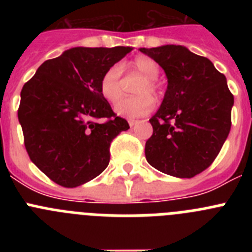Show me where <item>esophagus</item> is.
Returning <instances> with one entry per match:
<instances>
[{"label": "esophagus", "mask_w": 252, "mask_h": 252, "mask_svg": "<svg viewBox=\"0 0 252 252\" xmlns=\"http://www.w3.org/2000/svg\"><path fill=\"white\" fill-rule=\"evenodd\" d=\"M137 124V121L136 120H130V121H128V125H130V127H133V126H135V125Z\"/></svg>", "instance_id": "obj_1"}]
</instances>
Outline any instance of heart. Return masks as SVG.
Returning a JSON list of instances; mask_svg holds the SVG:
<instances>
[{
    "label": "heart",
    "instance_id": "b5f03b06",
    "mask_svg": "<svg viewBox=\"0 0 252 252\" xmlns=\"http://www.w3.org/2000/svg\"><path fill=\"white\" fill-rule=\"evenodd\" d=\"M128 69L144 77V79L135 91L136 97L120 101L115 106V112L125 119L135 120L149 115L155 107V102L148 94L154 97L159 95L160 90L157 83L159 65L151 58L139 57L128 64ZM121 66L115 64L104 70L99 79V92L110 103H115L121 98Z\"/></svg>",
    "mask_w": 252,
    "mask_h": 252
}]
</instances>
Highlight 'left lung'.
<instances>
[{
    "instance_id": "8db88e82",
    "label": "left lung",
    "mask_w": 252,
    "mask_h": 252,
    "mask_svg": "<svg viewBox=\"0 0 252 252\" xmlns=\"http://www.w3.org/2000/svg\"><path fill=\"white\" fill-rule=\"evenodd\" d=\"M140 51L155 60L168 78L161 106L150 119L146 160L171 177L193 178L212 164L230 133L233 95L226 77L211 60L186 46Z\"/></svg>"
}]
</instances>
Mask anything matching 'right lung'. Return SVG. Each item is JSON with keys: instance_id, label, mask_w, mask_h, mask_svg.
Listing matches in <instances>:
<instances>
[{"instance_id": "1", "label": "right lung", "mask_w": 252, "mask_h": 252, "mask_svg": "<svg viewBox=\"0 0 252 252\" xmlns=\"http://www.w3.org/2000/svg\"><path fill=\"white\" fill-rule=\"evenodd\" d=\"M130 46L72 48L44 62L22 87L19 122L31 161L65 188L82 186L110 162V145L130 128L99 92L104 70Z\"/></svg>"}]
</instances>
